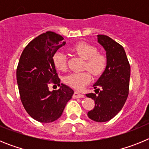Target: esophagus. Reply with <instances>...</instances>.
<instances>
[{"label": "esophagus", "instance_id": "esophagus-1", "mask_svg": "<svg viewBox=\"0 0 149 149\" xmlns=\"http://www.w3.org/2000/svg\"><path fill=\"white\" fill-rule=\"evenodd\" d=\"M73 97L74 98H84V95L81 94V93H80L79 92L75 91V92H74V93Z\"/></svg>", "mask_w": 149, "mask_h": 149}]
</instances>
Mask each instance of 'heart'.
<instances>
[{"instance_id": "1", "label": "heart", "mask_w": 149, "mask_h": 149, "mask_svg": "<svg viewBox=\"0 0 149 149\" xmlns=\"http://www.w3.org/2000/svg\"><path fill=\"white\" fill-rule=\"evenodd\" d=\"M71 51L84 60H86L84 68L88 69L93 75L99 76L105 71L107 63L106 56L97 53L98 50L95 46L86 42H79L72 47ZM53 62L57 69L60 71L66 70V56L64 53L60 51L55 53L53 56ZM90 81L91 75L89 72L69 74L64 78L65 84L77 89H82Z\"/></svg>"}]
</instances>
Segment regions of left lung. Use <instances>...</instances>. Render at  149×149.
<instances>
[{"label":"left lung","mask_w":149,"mask_h":149,"mask_svg":"<svg viewBox=\"0 0 149 149\" xmlns=\"http://www.w3.org/2000/svg\"><path fill=\"white\" fill-rule=\"evenodd\" d=\"M98 42L106 51L105 71L93 84L95 93L86 95L95 100V107L87 113L89 119L104 122L122 110L128 95L131 67L125 49L107 36L98 35ZM98 88H97V87Z\"/></svg>","instance_id":"1"}]
</instances>
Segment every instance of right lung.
<instances>
[{
	"label": "right lung",
	"mask_w": 149,
	"mask_h": 149,
	"mask_svg": "<svg viewBox=\"0 0 149 149\" xmlns=\"http://www.w3.org/2000/svg\"><path fill=\"white\" fill-rule=\"evenodd\" d=\"M65 45L63 37L54 32L38 36L25 47L16 70L21 101L27 113L42 123L54 122L61 116L74 91L61 84L53 62L56 51ZM51 80L61 86L50 91Z\"/></svg>",
	"instance_id": "obj_1"
}]
</instances>
